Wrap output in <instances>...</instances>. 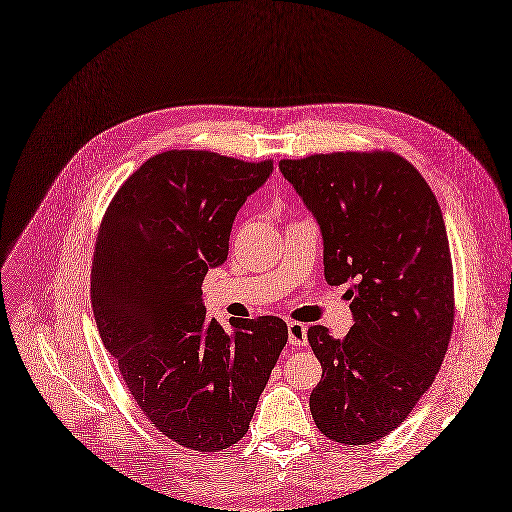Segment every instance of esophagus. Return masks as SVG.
Listing matches in <instances>:
<instances>
[{
	"label": "esophagus",
	"mask_w": 512,
	"mask_h": 512,
	"mask_svg": "<svg viewBox=\"0 0 512 512\" xmlns=\"http://www.w3.org/2000/svg\"><path fill=\"white\" fill-rule=\"evenodd\" d=\"M288 343L305 347L307 345V326L301 322H288Z\"/></svg>",
	"instance_id": "1"
}]
</instances>
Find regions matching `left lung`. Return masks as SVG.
<instances>
[{"label": "left lung", "instance_id": "obj_1", "mask_svg": "<svg viewBox=\"0 0 512 512\" xmlns=\"http://www.w3.org/2000/svg\"><path fill=\"white\" fill-rule=\"evenodd\" d=\"M278 167L320 226L326 282L349 284L351 299L345 339L307 330L322 364L311 416L328 439L366 446L402 425L446 358V224L425 177L393 152L314 154Z\"/></svg>", "mask_w": 512, "mask_h": 512}]
</instances>
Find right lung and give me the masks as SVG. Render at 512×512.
Returning a JSON list of instances; mask_svg holds the SVG:
<instances>
[{"label": "right lung", "instance_id": "obj_1", "mask_svg": "<svg viewBox=\"0 0 512 512\" xmlns=\"http://www.w3.org/2000/svg\"><path fill=\"white\" fill-rule=\"evenodd\" d=\"M272 171V161L205 150L157 154L119 188L98 232L92 305L102 343L152 425L190 450L244 437L288 339L276 316L224 328L201 291L228 259L236 213Z\"/></svg>", "mask_w": 512, "mask_h": 512}]
</instances>
